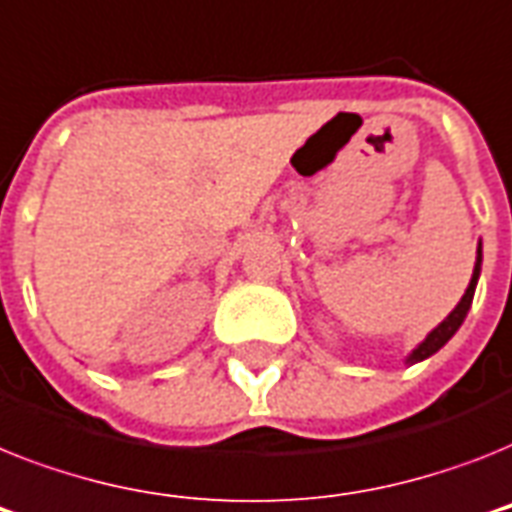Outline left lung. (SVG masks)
I'll return each instance as SVG.
<instances>
[{
    "label": "left lung",
    "instance_id": "1",
    "mask_svg": "<svg viewBox=\"0 0 512 512\" xmlns=\"http://www.w3.org/2000/svg\"><path fill=\"white\" fill-rule=\"evenodd\" d=\"M479 273H481V244H479V249H476V268H473V278H471V284H468V289H465L463 299H460L458 307H455V310H452V313L447 315V318H444V321L439 323V326H436L434 331H431V334L426 336L421 344H418V347H415L413 355L407 357V363L413 365V363H418V360H426V357H431L434 352L442 350L444 344L450 342L452 336H455V331L463 326L465 315H468V310H471L473 292H476V281H479Z\"/></svg>",
    "mask_w": 512,
    "mask_h": 512
}]
</instances>
